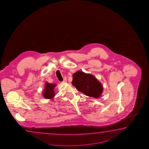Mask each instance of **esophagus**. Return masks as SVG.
Listing matches in <instances>:
<instances>
[{
  "instance_id": "1",
  "label": "esophagus",
  "mask_w": 149,
  "mask_h": 149,
  "mask_svg": "<svg viewBox=\"0 0 149 149\" xmlns=\"http://www.w3.org/2000/svg\"><path fill=\"white\" fill-rule=\"evenodd\" d=\"M67 78H66V77H64V79H63V82H67Z\"/></svg>"
}]
</instances>
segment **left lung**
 I'll return each instance as SVG.
<instances>
[{"mask_svg":"<svg viewBox=\"0 0 149 149\" xmlns=\"http://www.w3.org/2000/svg\"><path fill=\"white\" fill-rule=\"evenodd\" d=\"M72 84L86 96L99 98L103 91L102 84L93 75L78 71L73 74Z\"/></svg>","mask_w":149,"mask_h":149,"instance_id":"8db88e82","label":"left lung"}]
</instances>
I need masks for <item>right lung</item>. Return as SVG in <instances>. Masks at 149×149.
I'll return each mask as SVG.
<instances>
[{
	"mask_svg": "<svg viewBox=\"0 0 149 149\" xmlns=\"http://www.w3.org/2000/svg\"><path fill=\"white\" fill-rule=\"evenodd\" d=\"M56 84H49L46 82L45 84V88L43 92V96L46 99H52L55 96L54 93V87L56 86Z\"/></svg>",
	"mask_w": 149,
	"mask_h": 149,
	"instance_id": "1",
	"label": "right lung"
}]
</instances>
